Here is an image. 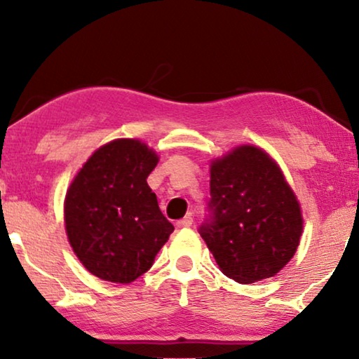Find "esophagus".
<instances>
[{
    "label": "esophagus",
    "instance_id": "esophagus-1",
    "mask_svg": "<svg viewBox=\"0 0 359 359\" xmlns=\"http://www.w3.org/2000/svg\"><path fill=\"white\" fill-rule=\"evenodd\" d=\"M191 225H193V217H191V215H186V217H183L181 220H178V222H176V227H178V229L191 227Z\"/></svg>",
    "mask_w": 359,
    "mask_h": 359
}]
</instances>
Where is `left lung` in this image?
Segmentation results:
<instances>
[{
    "label": "left lung",
    "instance_id": "8db88e82",
    "mask_svg": "<svg viewBox=\"0 0 359 359\" xmlns=\"http://www.w3.org/2000/svg\"><path fill=\"white\" fill-rule=\"evenodd\" d=\"M212 222L201 237L220 271L252 284L276 276L297 252L301 204L268 151L243 144L210 160Z\"/></svg>",
    "mask_w": 359,
    "mask_h": 359
}]
</instances>
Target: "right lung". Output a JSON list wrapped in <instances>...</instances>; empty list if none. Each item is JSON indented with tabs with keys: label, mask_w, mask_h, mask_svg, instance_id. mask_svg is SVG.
<instances>
[{
	"label": "right lung",
	"mask_w": 359,
	"mask_h": 359,
	"mask_svg": "<svg viewBox=\"0 0 359 359\" xmlns=\"http://www.w3.org/2000/svg\"><path fill=\"white\" fill-rule=\"evenodd\" d=\"M158 160L139 139L111 140L93 151L68 186L63 201L68 242L100 279L135 281L175 230L147 184Z\"/></svg>",
	"instance_id": "1"
}]
</instances>
